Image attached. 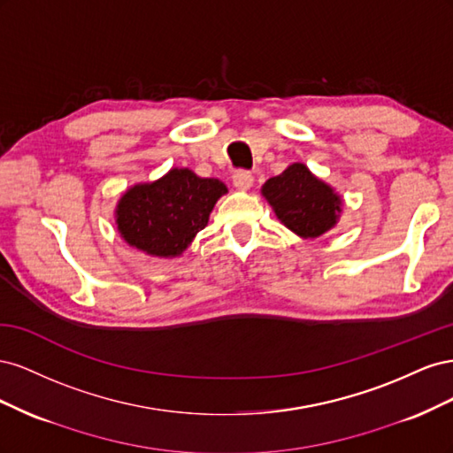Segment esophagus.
<instances>
[{
    "label": "esophagus",
    "mask_w": 453,
    "mask_h": 453,
    "mask_svg": "<svg viewBox=\"0 0 453 453\" xmlns=\"http://www.w3.org/2000/svg\"><path fill=\"white\" fill-rule=\"evenodd\" d=\"M232 181H234V187H236V188L248 190V188H251V185H253V175H251V172H248V170H238V172L234 173V177H232Z\"/></svg>",
    "instance_id": "obj_1"
}]
</instances>
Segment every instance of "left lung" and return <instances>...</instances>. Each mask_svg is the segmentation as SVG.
<instances>
[{
    "mask_svg": "<svg viewBox=\"0 0 453 453\" xmlns=\"http://www.w3.org/2000/svg\"><path fill=\"white\" fill-rule=\"evenodd\" d=\"M263 196L280 221L300 238H318L331 230L342 213V198L318 180L304 164L295 162L263 185Z\"/></svg>",
    "mask_w": 453,
    "mask_h": 453,
    "instance_id": "obj_1",
    "label": "left lung"
}]
</instances>
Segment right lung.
Here are the masks:
<instances>
[{
    "instance_id": "1",
    "label": "right lung",
    "mask_w": 453,
    "mask_h": 453,
    "mask_svg": "<svg viewBox=\"0 0 453 453\" xmlns=\"http://www.w3.org/2000/svg\"><path fill=\"white\" fill-rule=\"evenodd\" d=\"M226 193V185L213 177L172 168L153 183L130 187L117 203L115 223L132 248L153 257H180Z\"/></svg>"
}]
</instances>
